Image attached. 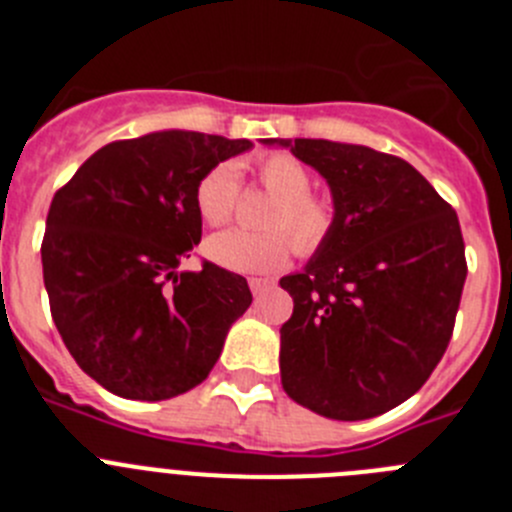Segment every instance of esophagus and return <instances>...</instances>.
I'll return each instance as SVG.
<instances>
[{
	"instance_id": "esophagus-1",
	"label": "esophagus",
	"mask_w": 512,
	"mask_h": 512,
	"mask_svg": "<svg viewBox=\"0 0 512 512\" xmlns=\"http://www.w3.org/2000/svg\"><path fill=\"white\" fill-rule=\"evenodd\" d=\"M248 287H251L253 297H261V295H264V292H269V289H274V282H271V279L251 277V279H248Z\"/></svg>"
}]
</instances>
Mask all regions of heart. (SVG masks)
<instances>
[{
	"instance_id": "obj_1",
	"label": "heart",
	"mask_w": 512,
	"mask_h": 512,
	"mask_svg": "<svg viewBox=\"0 0 512 512\" xmlns=\"http://www.w3.org/2000/svg\"><path fill=\"white\" fill-rule=\"evenodd\" d=\"M259 187L274 197L261 217V233L225 230L212 235L205 251L217 266L238 274H274L292 259V251L312 256L328 246L336 230V205L312 192V174L300 158L284 151L251 158ZM238 174L230 164H217L194 187V207L207 225L217 228L233 217L238 205Z\"/></svg>"
}]
</instances>
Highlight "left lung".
<instances>
[{
	"mask_svg": "<svg viewBox=\"0 0 512 512\" xmlns=\"http://www.w3.org/2000/svg\"><path fill=\"white\" fill-rule=\"evenodd\" d=\"M328 179L336 230L300 274L282 325V387L302 408L366 420L428 382L467 279L454 207L408 161L333 140H282Z\"/></svg>",
	"mask_w": 512,
	"mask_h": 512,
	"instance_id": "obj_1",
	"label": "left lung"
}]
</instances>
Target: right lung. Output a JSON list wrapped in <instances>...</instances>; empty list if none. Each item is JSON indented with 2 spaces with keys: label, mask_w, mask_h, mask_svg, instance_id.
I'll return each mask as SVG.
<instances>
[{
  "label": "right lung",
  "mask_w": 512,
  "mask_h": 512,
  "mask_svg": "<svg viewBox=\"0 0 512 512\" xmlns=\"http://www.w3.org/2000/svg\"><path fill=\"white\" fill-rule=\"evenodd\" d=\"M251 146L187 130L115 140L53 194L40 243L53 323L112 395L169 400L205 382L251 305L241 274L179 271L202 238L200 176Z\"/></svg>",
  "instance_id": "right-lung-1"
}]
</instances>
